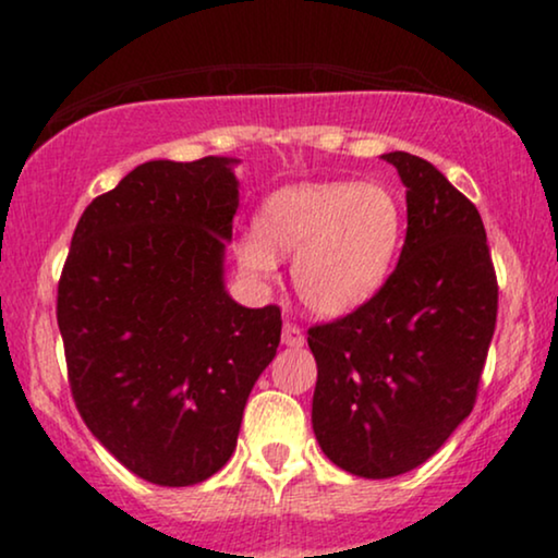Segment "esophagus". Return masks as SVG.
Returning <instances> with one entry per match:
<instances>
[{"label":"esophagus","mask_w":558,"mask_h":558,"mask_svg":"<svg viewBox=\"0 0 558 558\" xmlns=\"http://www.w3.org/2000/svg\"><path fill=\"white\" fill-rule=\"evenodd\" d=\"M280 338H283V343L291 345V349H301V345H304V330L293 323L283 325V336Z\"/></svg>","instance_id":"34e87169"}]
</instances>
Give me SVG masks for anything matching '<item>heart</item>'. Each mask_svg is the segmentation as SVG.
<instances>
[{"instance_id":"obj_1","label":"heart","mask_w":558,"mask_h":558,"mask_svg":"<svg viewBox=\"0 0 558 558\" xmlns=\"http://www.w3.org/2000/svg\"><path fill=\"white\" fill-rule=\"evenodd\" d=\"M403 207L388 185L299 183L265 198L257 230L235 246L241 270L272 278L278 257L293 254L301 304L319 317L360 310L386 286L403 243Z\"/></svg>"}]
</instances>
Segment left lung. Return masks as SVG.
Returning <instances> with one entry per match:
<instances>
[{
  "instance_id": "obj_1",
  "label": "left lung",
  "mask_w": 558,
  "mask_h": 558,
  "mask_svg": "<svg viewBox=\"0 0 558 558\" xmlns=\"http://www.w3.org/2000/svg\"><path fill=\"white\" fill-rule=\"evenodd\" d=\"M407 241L367 304L310 328L312 427L351 475L386 480L433 457L470 417L496 330L498 283L475 204L427 159L390 151Z\"/></svg>"
}]
</instances>
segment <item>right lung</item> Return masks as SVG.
Wrapping results in <instances>:
<instances>
[{
    "mask_svg": "<svg viewBox=\"0 0 558 558\" xmlns=\"http://www.w3.org/2000/svg\"><path fill=\"white\" fill-rule=\"evenodd\" d=\"M239 159H151L75 226L57 286L75 407L94 438L155 485L213 477L280 343V310L235 304L222 280Z\"/></svg>",
    "mask_w": 558,
    "mask_h": 558,
    "instance_id": "1",
    "label": "right lung"
}]
</instances>
